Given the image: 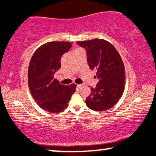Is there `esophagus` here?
<instances>
[{
	"label": "esophagus",
	"mask_w": 156,
	"mask_h": 156,
	"mask_svg": "<svg viewBox=\"0 0 156 156\" xmlns=\"http://www.w3.org/2000/svg\"><path fill=\"white\" fill-rule=\"evenodd\" d=\"M76 87H77L78 89H80L81 87H82V84H77V85H76Z\"/></svg>",
	"instance_id": "obj_1"
}]
</instances>
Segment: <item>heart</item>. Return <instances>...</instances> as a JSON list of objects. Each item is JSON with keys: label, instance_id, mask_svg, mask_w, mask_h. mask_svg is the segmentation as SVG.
Here are the masks:
<instances>
[{"label": "heart", "instance_id": "1", "mask_svg": "<svg viewBox=\"0 0 156 156\" xmlns=\"http://www.w3.org/2000/svg\"><path fill=\"white\" fill-rule=\"evenodd\" d=\"M80 49H77V50H80Z\"/></svg>", "mask_w": 156, "mask_h": 156}]
</instances>
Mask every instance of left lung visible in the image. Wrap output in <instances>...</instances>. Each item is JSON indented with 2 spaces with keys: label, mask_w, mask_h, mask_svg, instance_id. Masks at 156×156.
<instances>
[{
  "label": "left lung",
  "mask_w": 156,
  "mask_h": 156,
  "mask_svg": "<svg viewBox=\"0 0 156 156\" xmlns=\"http://www.w3.org/2000/svg\"><path fill=\"white\" fill-rule=\"evenodd\" d=\"M85 49L91 70H96L98 83L91 87L85 102L89 108L102 112L113 107L120 99L125 84V72L122 58L112 44L102 39L78 41Z\"/></svg>",
  "instance_id": "8db88e82"
}]
</instances>
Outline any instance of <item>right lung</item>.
Wrapping results in <instances>:
<instances>
[{
    "label": "right lung",
    "mask_w": 156,
    "mask_h": 156,
    "mask_svg": "<svg viewBox=\"0 0 156 156\" xmlns=\"http://www.w3.org/2000/svg\"><path fill=\"white\" fill-rule=\"evenodd\" d=\"M72 45L70 42H49L37 49L31 57L28 69L29 88L37 104L47 112H62L76 91L75 84L65 86L54 77L61 67L62 56Z\"/></svg>",
    "instance_id": "1"
}]
</instances>
